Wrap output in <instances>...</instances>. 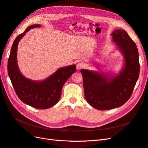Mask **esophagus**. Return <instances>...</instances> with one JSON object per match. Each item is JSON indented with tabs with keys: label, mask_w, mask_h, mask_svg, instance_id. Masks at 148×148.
I'll list each match as a JSON object with an SVG mask.
<instances>
[{
	"label": "esophagus",
	"mask_w": 148,
	"mask_h": 148,
	"mask_svg": "<svg viewBox=\"0 0 148 148\" xmlns=\"http://www.w3.org/2000/svg\"><path fill=\"white\" fill-rule=\"evenodd\" d=\"M84 66H85V65L83 63H82V62H81V63H78L77 64V70H81L82 69H83Z\"/></svg>",
	"instance_id": "obj_1"
}]
</instances>
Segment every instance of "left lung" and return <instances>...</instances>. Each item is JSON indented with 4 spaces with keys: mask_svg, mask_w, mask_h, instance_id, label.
<instances>
[{
    "mask_svg": "<svg viewBox=\"0 0 148 148\" xmlns=\"http://www.w3.org/2000/svg\"><path fill=\"white\" fill-rule=\"evenodd\" d=\"M124 58V65L117 75L82 69L84 97L94 108L105 110L123 105L131 97L140 75L136 44L123 29L111 34Z\"/></svg>",
    "mask_w": 148,
    "mask_h": 148,
    "instance_id": "8db88e82",
    "label": "left lung"
}]
</instances>
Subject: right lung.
I'll use <instances>...</instances> for the list:
<instances>
[{
  "mask_svg": "<svg viewBox=\"0 0 148 148\" xmlns=\"http://www.w3.org/2000/svg\"><path fill=\"white\" fill-rule=\"evenodd\" d=\"M41 26L40 25H31L15 38L11 48L7 68L8 76L19 99L34 108L47 109L59 101L64 84L75 72L76 65L62 67L42 81H34L21 74L17 64L18 42L29 29Z\"/></svg>",
  "mask_w": 148,
  "mask_h": 148,
  "instance_id": "add662e5",
  "label": "right lung"
}]
</instances>
